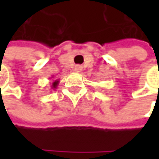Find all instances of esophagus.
<instances>
[{"label": "esophagus", "instance_id": "obj_1", "mask_svg": "<svg viewBox=\"0 0 159 159\" xmlns=\"http://www.w3.org/2000/svg\"><path fill=\"white\" fill-rule=\"evenodd\" d=\"M82 70V67L80 66V65H75L74 66V70L76 71V72H80Z\"/></svg>", "mask_w": 159, "mask_h": 159}]
</instances>
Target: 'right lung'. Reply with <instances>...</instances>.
Here are the masks:
<instances>
[{"label": "right lung", "mask_w": 159, "mask_h": 159, "mask_svg": "<svg viewBox=\"0 0 159 159\" xmlns=\"http://www.w3.org/2000/svg\"><path fill=\"white\" fill-rule=\"evenodd\" d=\"M51 79H55V78H54V76H52L51 77ZM54 80V81H53L52 86H51V89H54V90H55V89L57 88L58 84H59V80Z\"/></svg>", "instance_id": "1"}]
</instances>
